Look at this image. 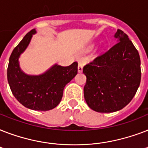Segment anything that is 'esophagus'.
<instances>
[{
  "mask_svg": "<svg viewBox=\"0 0 148 148\" xmlns=\"http://www.w3.org/2000/svg\"><path fill=\"white\" fill-rule=\"evenodd\" d=\"M83 64L82 63H79L78 64V72L79 73H81V72L83 71Z\"/></svg>",
  "mask_w": 148,
  "mask_h": 148,
  "instance_id": "obj_1",
  "label": "esophagus"
}]
</instances>
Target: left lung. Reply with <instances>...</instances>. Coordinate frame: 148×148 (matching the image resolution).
<instances>
[{
    "mask_svg": "<svg viewBox=\"0 0 148 148\" xmlns=\"http://www.w3.org/2000/svg\"><path fill=\"white\" fill-rule=\"evenodd\" d=\"M115 44L83 68L87 77L84 99L92 110L111 113L121 110L135 95L141 78L138 50L121 30Z\"/></svg>",
    "mask_w": 148,
    "mask_h": 148,
    "instance_id": "left-lung-1",
    "label": "left lung"
}]
</instances>
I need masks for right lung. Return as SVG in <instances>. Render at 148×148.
<instances>
[{
    "mask_svg": "<svg viewBox=\"0 0 148 148\" xmlns=\"http://www.w3.org/2000/svg\"><path fill=\"white\" fill-rule=\"evenodd\" d=\"M35 29L27 34L13 50L8 67V81L11 92L25 108L46 111L59 104L65 85L77 74V63L67 67L54 64L40 75H28L22 71L18 59L31 42Z\"/></svg>",
    "mask_w": 148,
    "mask_h": 148,
    "instance_id": "obj_1",
    "label": "right lung"
}]
</instances>
